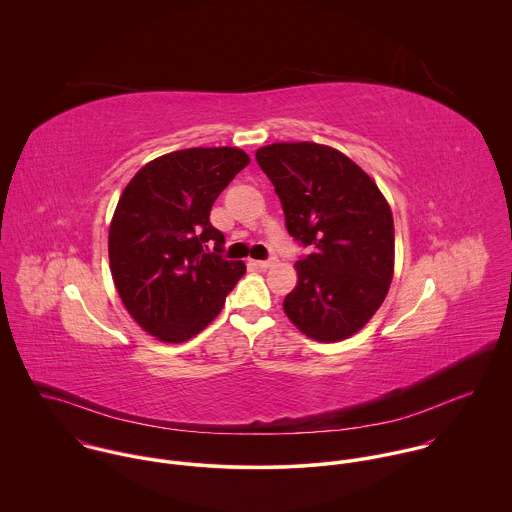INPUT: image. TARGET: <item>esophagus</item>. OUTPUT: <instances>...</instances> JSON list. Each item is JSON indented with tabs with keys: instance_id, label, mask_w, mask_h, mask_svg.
Returning <instances> with one entry per match:
<instances>
[{
	"instance_id": "esophagus-1",
	"label": "esophagus",
	"mask_w": 512,
	"mask_h": 512,
	"mask_svg": "<svg viewBox=\"0 0 512 512\" xmlns=\"http://www.w3.org/2000/svg\"><path fill=\"white\" fill-rule=\"evenodd\" d=\"M252 264H254L256 268H260V270H268V268L276 266L278 260H276V258H270V260H252Z\"/></svg>"
}]
</instances>
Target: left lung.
<instances>
[{
    "label": "left lung",
    "instance_id": "obj_1",
    "mask_svg": "<svg viewBox=\"0 0 512 512\" xmlns=\"http://www.w3.org/2000/svg\"><path fill=\"white\" fill-rule=\"evenodd\" d=\"M256 161L276 188L288 232L314 246L294 266L286 316L312 340H347L373 318L393 280L389 202L367 172L326 145L272 143Z\"/></svg>",
    "mask_w": 512,
    "mask_h": 512
}]
</instances>
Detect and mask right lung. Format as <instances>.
<instances>
[{"instance_id": "1", "label": "right lung", "mask_w": 512, "mask_h": 512, "mask_svg": "<svg viewBox=\"0 0 512 512\" xmlns=\"http://www.w3.org/2000/svg\"><path fill=\"white\" fill-rule=\"evenodd\" d=\"M248 163L236 147L182 149L125 186L109 226V266L123 306L153 338L182 343L200 334L244 276L242 260L220 258L224 236L208 216Z\"/></svg>"}]
</instances>
